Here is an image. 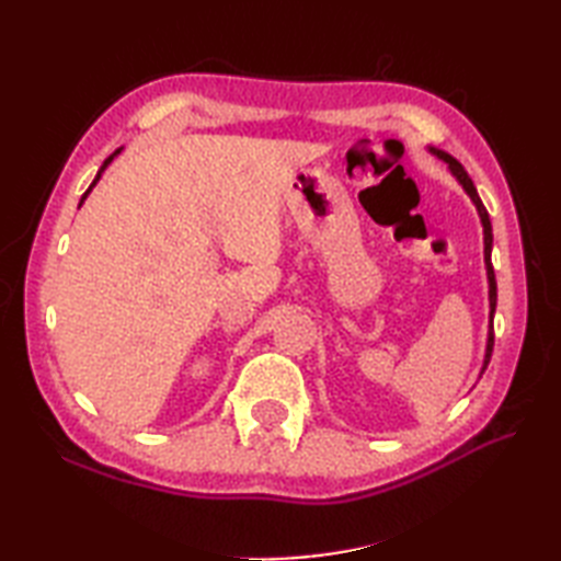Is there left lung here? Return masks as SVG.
<instances>
[{
    "label": "left lung",
    "instance_id": "obj_1",
    "mask_svg": "<svg viewBox=\"0 0 561 561\" xmlns=\"http://www.w3.org/2000/svg\"><path fill=\"white\" fill-rule=\"evenodd\" d=\"M432 151L436 153L438 159H444L448 163V169L453 171V175L458 178L460 185L465 187V193L470 195V199L474 202V207H478L482 226H484V265H486V279H490V337H486V354H484V366H482V371H484L486 364H490V359H492V350H494V325H492V320H494V311H496V279H494V267H492V238H494L492 236V221H490V214H486L482 199L478 195V187L472 185L470 175H468V171L462 169L460 161L453 159L450 153H446V151H438V149H432Z\"/></svg>",
    "mask_w": 561,
    "mask_h": 561
}]
</instances>
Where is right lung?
I'll list each match as a JSON object with an SVG mask.
<instances>
[{"label": "right lung", "mask_w": 561, "mask_h": 561, "mask_svg": "<svg viewBox=\"0 0 561 561\" xmlns=\"http://www.w3.org/2000/svg\"><path fill=\"white\" fill-rule=\"evenodd\" d=\"M117 153H121V149H117V151H113V153H111V157H108V159H105V161H103V165H101V171H99V175H96V178H93V183H91V185H89V190H87V193H83V197H81V202H83V199H87V195H89V193H91V187H93V185H96V183H99V181H101V173H103V171H105V165H108V163H111V161H113V159H115V157H117ZM81 202H79V205H81Z\"/></svg>", "instance_id": "obj_1"}]
</instances>
